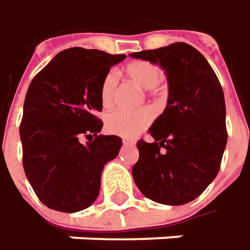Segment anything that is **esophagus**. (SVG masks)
Listing matches in <instances>:
<instances>
[{
  "label": "esophagus",
  "mask_w": 250,
  "mask_h": 250,
  "mask_svg": "<svg viewBox=\"0 0 250 250\" xmlns=\"http://www.w3.org/2000/svg\"><path fill=\"white\" fill-rule=\"evenodd\" d=\"M123 145H125V146L135 145V140H133V138H123Z\"/></svg>",
  "instance_id": "34e87169"
}]
</instances>
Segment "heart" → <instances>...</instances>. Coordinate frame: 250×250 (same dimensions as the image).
I'll use <instances>...</instances> for the list:
<instances>
[{"mask_svg":"<svg viewBox=\"0 0 250 250\" xmlns=\"http://www.w3.org/2000/svg\"><path fill=\"white\" fill-rule=\"evenodd\" d=\"M125 77L144 90H153L158 87L163 72L159 66L149 61H133L125 66ZM117 90V77L113 72H109L101 83V102L104 108H112L115 104ZM153 120V110L151 108H142L135 112L115 110L105 119L106 131L122 137H134L146 128Z\"/></svg>","mask_w":250,"mask_h":250,"instance_id":"b5f03b06","label":"heart"}]
</instances>
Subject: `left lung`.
I'll use <instances>...</instances> for the list:
<instances>
[{
  "label": "left lung",
  "instance_id": "obj_1",
  "mask_svg": "<svg viewBox=\"0 0 250 250\" xmlns=\"http://www.w3.org/2000/svg\"><path fill=\"white\" fill-rule=\"evenodd\" d=\"M167 76V106L140 140L133 178L151 201L178 206L196 199L216 178L227 145L226 101L205 56L185 42L130 54Z\"/></svg>",
  "mask_w": 250,
  "mask_h": 250
}]
</instances>
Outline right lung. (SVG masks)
Listing matches in <instances>:
<instances>
[{
    "mask_svg": "<svg viewBox=\"0 0 250 250\" xmlns=\"http://www.w3.org/2000/svg\"><path fill=\"white\" fill-rule=\"evenodd\" d=\"M125 58L98 49L61 51L31 80L23 105V167L49 209L74 213L98 198L104 166L117 156L122 138L102 135L101 83ZM84 138L89 141L83 143Z\"/></svg>",
    "mask_w": 250,
    "mask_h": 250,
    "instance_id": "1",
    "label": "right lung"
}]
</instances>
